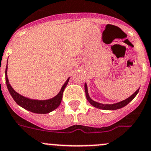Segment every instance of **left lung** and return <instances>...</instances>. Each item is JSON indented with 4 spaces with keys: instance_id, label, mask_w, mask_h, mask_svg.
<instances>
[{
    "instance_id": "left-lung-1",
    "label": "left lung",
    "mask_w": 151,
    "mask_h": 151,
    "mask_svg": "<svg viewBox=\"0 0 151 151\" xmlns=\"http://www.w3.org/2000/svg\"><path fill=\"white\" fill-rule=\"evenodd\" d=\"M139 90V88L137 89L131 96H129L128 98L125 99V100H122L121 102H116V103L114 104H102V103H99V102H96V101H93L91 98L90 97L88 94V87H87V84L86 83H85V91H86V98H87L88 101L90 102L91 105H93V107L96 108H99V109H102V110H116V109H119V108H122L123 107H125V105H128L131 101H132L134 99V98L137 96V94L138 93Z\"/></svg>"
}]
</instances>
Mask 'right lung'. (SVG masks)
Returning a JSON list of instances; mask_svg holds the SVG:
<instances>
[{
    "label": "right lung",
    "mask_w": 151,
    "mask_h": 151,
    "mask_svg": "<svg viewBox=\"0 0 151 151\" xmlns=\"http://www.w3.org/2000/svg\"><path fill=\"white\" fill-rule=\"evenodd\" d=\"M7 63H8V60H7ZM7 68H8V67L6 65V67L5 76L7 88H8L11 96H12L13 99L15 101L17 105H20V107L23 108L24 109L31 111V112L35 113V114H49V113L52 112V111L55 110L59 106L61 102V100H62L63 93L64 89L66 87L67 84H68V81H69L70 77L67 79L65 83H64L63 86L61 88L60 92L55 96L49 99H44V100L34 99L26 97V96H23V95L16 92L13 89L11 85L9 84L8 77H7Z\"/></svg>",
    "instance_id": "1"
}]
</instances>
